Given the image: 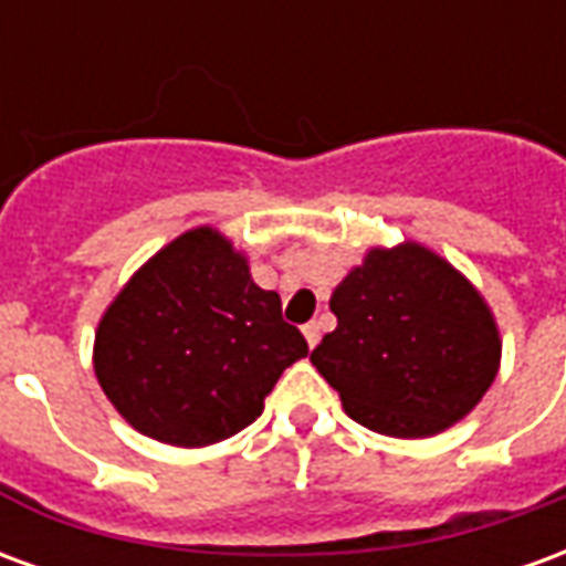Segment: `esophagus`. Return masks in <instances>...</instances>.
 Masks as SVG:
<instances>
[{
  "label": "esophagus",
  "mask_w": 566,
  "mask_h": 566,
  "mask_svg": "<svg viewBox=\"0 0 566 566\" xmlns=\"http://www.w3.org/2000/svg\"><path fill=\"white\" fill-rule=\"evenodd\" d=\"M303 336H306V343L315 348V345H318V339H321V324H318V321H308L306 327H303Z\"/></svg>",
  "instance_id": "1"
}]
</instances>
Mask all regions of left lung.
<instances>
[{"mask_svg": "<svg viewBox=\"0 0 566 566\" xmlns=\"http://www.w3.org/2000/svg\"><path fill=\"white\" fill-rule=\"evenodd\" d=\"M336 331L312 364L357 424L433 437L473 409L500 367V336L473 284L421 245L369 251L331 296Z\"/></svg>", "mask_w": 566, "mask_h": 566, "instance_id": "obj_1", "label": "left lung"}]
</instances>
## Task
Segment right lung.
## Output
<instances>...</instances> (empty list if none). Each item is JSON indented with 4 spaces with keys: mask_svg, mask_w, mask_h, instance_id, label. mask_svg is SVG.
<instances>
[{
    "mask_svg": "<svg viewBox=\"0 0 566 566\" xmlns=\"http://www.w3.org/2000/svg\"><path fill=\"white\" fill-rule=\"evenodd\" d=\"M303 333L209 227L178 235L117 294L96 333V379L145 437L211 446L258 421Z\"/></svg>",
    "mask_w": 566,
    "mask_h": 566,
    "instance_id": "1",
    "label": "right lung"
}]
</instances>
